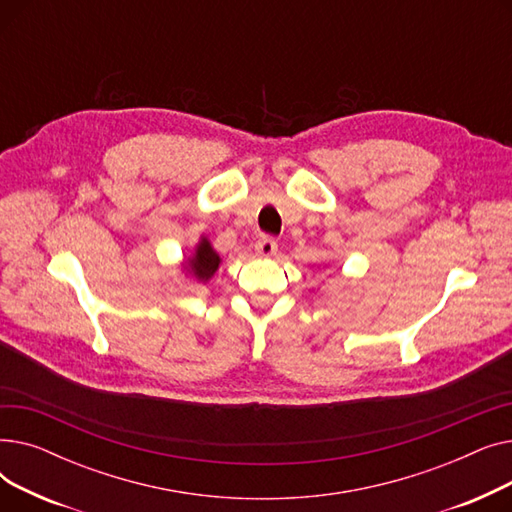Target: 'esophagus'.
<instances>
[{"label":"esophagus","instance_id":"1","mask_svg":"<svg viewBox=\"0 0 512 512\" xmlns=\"http://www.w3.org/2000/svg\"><path fill=\"white\" fill-rule=\"evenodd\" d=\"M276 251H278V242L274 236H261L255 242V253L259 257H272Z\"/></svg>","mask_w":512,"mask_h":512}]
</instances>
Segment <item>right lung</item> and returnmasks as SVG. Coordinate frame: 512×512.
<instances>
[{
    "label": "right lung",
    "mask_w": 512,
    "mask_h": 512,
    "mask_svg": "<svg viewBox=\"0 0 512 512\" xmlns=\"http://www.w3.org/2000/svg\"><path fill=\"white\" fill-rule=\"evenodd\" d=\"M218 265H220L218 253H215V251L211 249L209 242L203 238V240L199 242L195 257L191 259V270L195 272V276H197L199 280H207V278L213 276L215 270H218Z\"/></svg>",
    "instance_id": "right-lung-1"
}]
</instances>
